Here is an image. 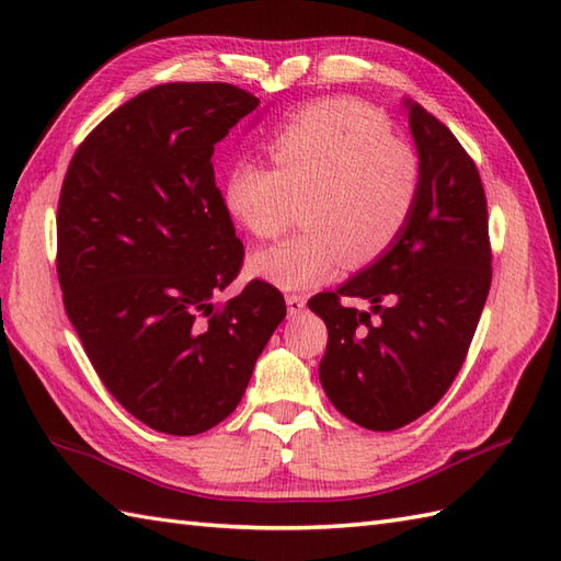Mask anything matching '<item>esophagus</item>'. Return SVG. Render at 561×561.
<instances>
[{
    "instance_id": "obj_1",
    "label": "esophagus",
    "mask_w": 561,
    "mask_h": 561,
    "mask_svg": "<svg viewBox=\"0 0 561 561\" xmlns=\"http://www.w3.org/2000/svg\"><path fill=\"white\" fill-rule=\"evenodd\" d=\"M287 308H289V316H299V313H304V308H306V296H301V294H287Z\"/></svg>"
}]
</instances>
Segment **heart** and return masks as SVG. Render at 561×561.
<instances>
[{
	"instance_id": "obj_1",
	"label": "heart",
	"mask_w": 561,
	"mask_h": 561,
	"mask_svg": "<svg viewBox=\"0 0 561 561\" xmlns=\"http://www.w3.org/2000/svg\"><path fill=\"white\" fill-rule=\"evenodd\" d=\"M267 153L274 169L238 161L224 197L255 238H277L301 207L304 233L250 257V272L279 289L313 287L344 262L352 270L374 265L400 241L420 207V157L362 101L306 105L277 127Z\"/></svg>"
}]
</instances>
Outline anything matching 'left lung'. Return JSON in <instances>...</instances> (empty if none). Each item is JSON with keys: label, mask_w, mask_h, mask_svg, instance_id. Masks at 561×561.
<instances>
[{"label": "left lung", "mask_w": 561, "mask_h": 561, "mask_svg": "<svg viewBox=\"0 0 561 561\" xmlns=\"http://www.w3.org/2000/svg\"><path fill=\"white\" fill-rule=\"evenodd\" d=\"M424 185L420 207L386 257L316 294L328 325L320 383L364 428L392 432L446 396L468 356L492 284L490 217L482 178L450 129L408 103ZM344 295L373 304L359 312Z\"/></svg>", "instance_id": "1"}]
</instances>
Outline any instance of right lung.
Returning <instances> with one entry per match:
<instances>
[{
  "mask_svg": "<svg viewBox=\"0 0 561 561\" xmlns=\"http://www.w3.org/2000/svg\"><path fill=\"white\" fill-rule=\"evenodd\" d=\"M257 105L226 81L153 87L91 129L59 193L67 318L111 396L161 434L195 436L226 420L287 316L262 279L214 301L245 250L211 153Z\"/></svg>",
  "mask_w": 561,
  "mask_h": 561,
  "instance_id": "1",
  "label": "right lung"
}]
</instances>
